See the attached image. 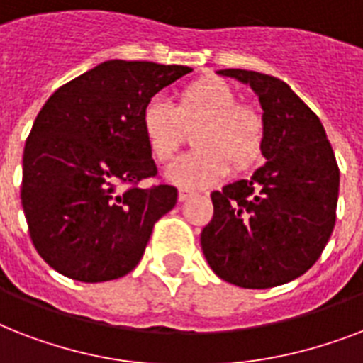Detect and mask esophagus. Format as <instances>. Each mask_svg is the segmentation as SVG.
<instances>
[{"mask_svg":"<svg viewBox=\"0 0 363 363\" xmlns=\"http://www.w3.org/2000/svg\"><path fill=\"white\" fill-rule=\"evenodd\" d=\"M194 196V192H190V190H179V201H186V199H190Z\"/></svg>","mask_w":363,"mask_h":363,"instance_id":"1","label":"esophagus"}]
</instances>
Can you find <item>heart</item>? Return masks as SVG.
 <instances>
[{"label":"heart","mask_w":363,"mask_h":363,"mask_svg":"<svg viewBox=\"0 0 363 363\" xmlns=\"http://www.w3.org/2000/svg\"><path fill=\"white\" fill-rule=\"evenodd\" d=\"M143 139L156 162H169L194 133L196 150L184 154L165 171L167 181L181 188H205L220 182L230 169L252 167L264 150L265 124L259 111L239 104L226 81L203 77L188 84L177 105L162 98L148 99L141 111Z\"/></svg>","instance_id":"obj_1"}]
</instances>
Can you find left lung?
I'll list each match as a JSON object with an SVG mask.
<instances>
[{
	"instance_id": "8db88e82",
	"label": "left lung",
	"mask_w": 363,
	"mask_h": 363,
	"mask_svg": "<svg viewBox=\"0 0 363 363\" xmlns=\"http://www.w3.org/2000/svg\"><path fill=\"white\" fill-rule=\"evenodd\" d=\"M258 94L265 162L211 194L201 232L211 269L241 288H273L311 269L335 226L339 167L320 118L277 77L220 69Z\"/></svg>"
}]
</instances>
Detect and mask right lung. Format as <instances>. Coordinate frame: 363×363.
Masks as SVG:
<instances>
[{"instance_id":"obj_1","label":"right lung","mask_w":363,"mask_h":363,"mask_svg":"<svg viewBox=\"0 0 363 363\" xmlns=\"http://www.w3.org/2000/svg\"><path fill=\"white\" fill-rule=\"evenodd\" d=\"M186 65L109 60L47 99L22 158V209L33 247L52 269L81 282L128 275L177 188L139 182L158 169L143 139L141 111L190 73Z\"/></svg>"}]
</instances>
